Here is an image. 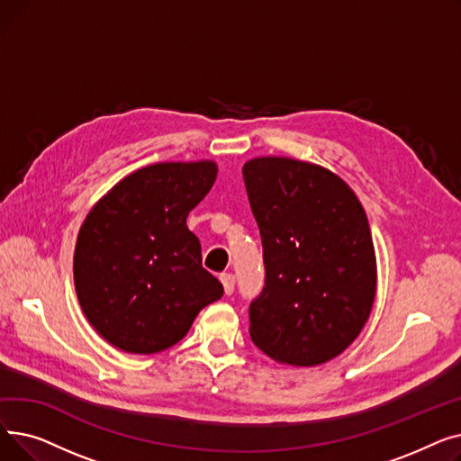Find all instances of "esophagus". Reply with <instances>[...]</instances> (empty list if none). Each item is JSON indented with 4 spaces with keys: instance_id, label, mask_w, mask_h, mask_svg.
I'll use <instances>...</instances> for the list:
<instances>
[{
    "instance_id": "1",
    "label": "esophagus",
    "mask_w": 461,
    "mask_h": 461,
    "mask_svg": "<svg viewBox=\"0 0 461 461\" xmlns=\"http://www.w3.org/2000/svg\"><path fill=\"white\" fill-rule=\"evenodd\" d=\"M221 280H222V285H224V292H226V295H231V294H233V289H235V276H233L231 273H224V275L221 276Z\"/></svg>"
}]
</instances>
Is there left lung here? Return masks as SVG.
<instances>
[{
  "label": "left lung",
  "instance_id": "8db88e82",
  "mask_svg": "<svg viewBox=\"0 0 461 461\" xmlns=\"http://www.w3.org/2000/svg\"><path fill=\"white\" fill-rule=\"evenodd\" d=\"M243 177L265 263L252 342L282 365H323L353 344L374 306L366 212L344 179L312 162L258 157Z\"/></svg>",
  "mask_w": 461,
  "mask_h": 461
}]
</instances>
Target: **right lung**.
Here are the masks:
<instances>
[{
	"mask_svg": "<svg viewBox=\"0 0 461 461\" xmlns=\"http://www.w3.org/2000/svg\"><path fill=\"white\" fill-rule=\"evenodd\" d=\"M212 160L158 162L121 179L78 231L75 287L87 321L113 348L153 355L183 340L224 287L186 226L216 181Z\"/></svg>",
	"mask_w": 461,
	"mask_h": 461,
	"instance_id": "right-lung-1",
	"label": "right lung"
}]
</instances>
